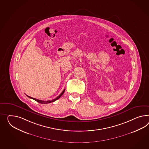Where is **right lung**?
<instances>
[{"instance_id": "1", "label": "right lung", "mask_w": 149, "mask_h": 149, "mask_svg": "<svg viewBox=\"0 0 149 149\" xmlns=\"http://www.w3.org/2000/svg\"><path fill=\"white\" fill-rule=\"evenodd\" d=\"M65 89H64V90H63V91L61 92V93L59 95H58L57 98H56L55 99H53V100H47V101H44V100H39V99H36V98H32V97H31L30 96H29V95H27L29 98H32V99H33L34 100H36V101H37V102H38L39 103H41V104H47V103H52V102H54V101H56V100H57V99H59L61 97V95H63V93H64V92H65Z\"/></svg>"}]
</instances>
